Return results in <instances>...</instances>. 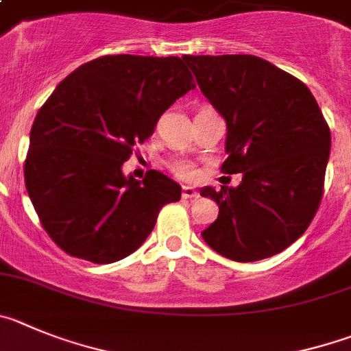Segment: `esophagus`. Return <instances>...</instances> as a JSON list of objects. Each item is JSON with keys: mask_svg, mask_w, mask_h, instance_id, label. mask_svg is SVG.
I'll return each instance as SVG.
<instances>
[{"mask_svg": "<svg viewBox=\"0 0 351 351\" xmlns=\"http://www.w3.org/2000/svg\"><path fill=\"white\" fill-rule=\"evenodd\" d=\"M195 198H198V193L193 188L184 186V188H182V200H195Z\"/></svg>", "mask_w": 351, "mask_h": 351, "instance_id": "obj_1", "label": "esophagus"}]
</instances>
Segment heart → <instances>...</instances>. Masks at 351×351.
Returning a JSON list of instances; mask_svg holds the SVG:
<instances>
[{
  "label": "heart",
  "instance_id": "obj_1",
  "mask_svg": "<svg viewBox=\"0 0 351 351\" xmlns=\"http://www.w3.org/2000/svg\"><path fill=\"white\" fill-rule=\"evenodd\" d=\"M170 170H172L176 178L182 179V181H193V179H197L198 176L197 169L188 162H173L172 165H170Z\"/></svg>",
  "mask_w": 351,
  "mask_h": 351
}]
</instances>
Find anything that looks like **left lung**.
<instances>
[{
	"instance_id": "left-lung-1",
	"label": "left lung",
	"mask_w": 351,
	"mask_h": 351,
	"mask_svg": "<svg viewBox=\"0 0 351 351\" xmlns=\"http://www.w3.org/2000/svg\"><path fill=\"white\" fill-rule=\"evenodd\" d=\"M202 94L226 120L221 172L239 188L202 189L219 205L202 233L231 261L287 249L306 231L324 197L330 130L313 94L295 76L254 56H186Z\"/></svg>"
}]
</instances>
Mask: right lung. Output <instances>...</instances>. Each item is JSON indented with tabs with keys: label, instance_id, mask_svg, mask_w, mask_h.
Returning <instances> with one entry per match:
<instances>
[{
	"label": "right lung",
	"instance_id": "add662e5",
	"mask_svg": "<svg viewBox=\"0 0 351 351\" xmlns=\"http://www.w3.org/2000/svg\"><path fill=\"white\" fill-rule=\"evenodd\" d=\"M191 88L179 57L128 53L90 60L57 85L34 118L24 162L29 198L57 247L109 265L143 245L181 186L158 170L125 178L121 167Z\"/></svg>",
	"mask_w": 351,
	"mask_h": 351
}]
</instances>
